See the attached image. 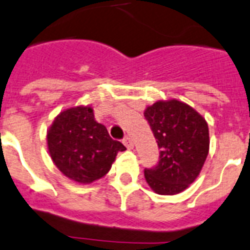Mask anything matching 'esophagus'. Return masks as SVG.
<instances>
[{"label": "esophagus", "instance_id": "34e87169", "mask_svg": "<svg viewBox=\"0 0 250 250\" xmlns=\"http://www.w3.org/2000/svg\"><path fill=\"white\" fill-rule=\"evenodd\" d=\"M124 144H125V146H126L127 149H133L134 148L133 140H131V138H129V136H126V138L124 139Z\"/></svg>", "mask_w": 250, "mask_h": 250}]
</instances>
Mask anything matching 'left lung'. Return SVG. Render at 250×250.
Listing matches in <instances>:
<instances>
[{"instance_id":"left-lung-1","label":"left lung","mask_w":250,"mask_h":250,"mask_svg":"<svg viewBox=\"0 0 250 250\" xmlns=\"http://www.w3.org/2000/svg\"><path fill=\"white\" fill-rule=\"evenodd\" d=\"M161 148L157 167L144 170L146 183L158 195L181 193L196 181L210 149L208 125L186 102L159 100L144 111Z\"/></svg>"}]
</instances>
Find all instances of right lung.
Listing matches in <instances>:
<instances>
[{
    "mask_svg": "<svg viewBox=\"0 0 250 250\" xmlns=\"http://www.w3.org/2000/svg\"><path fill=\"white\" fill-rule=\"evenodd\" d=\"M46 144L57 168L80 185H91L106 176L117 153L126 150L95 120L93 108L82 104L57 115L46 131Z\"/></svg>",
    "mask_w": 250,
    "mask_h": 250,
    "instance_id": "obj_1",
    "label": "right lung"
}]
</instances>
